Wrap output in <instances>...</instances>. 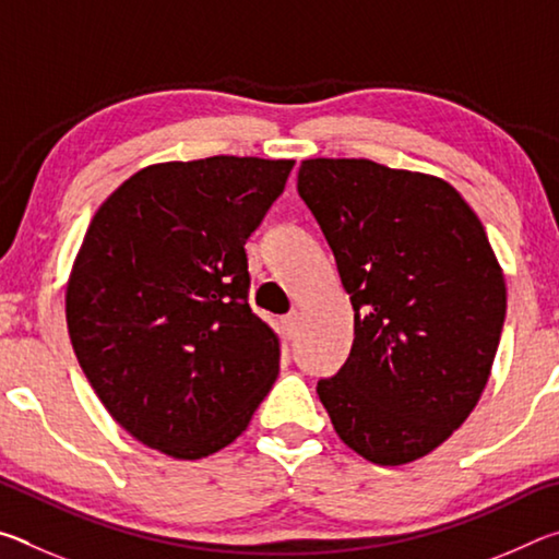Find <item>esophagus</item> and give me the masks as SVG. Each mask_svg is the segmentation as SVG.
I'll return each instance as SVG.
<instances>
[{
	"instance_id": "obj_1",
	"label": "esophagus",
	"mask_w": 559,
	"mask_h": 559,
	"mask_svg": "<svg viewBox=\"0 0 559 559\" xmlns=\"http://www.w3.org/2000/svg\"><path fill=\"white\" fill-rule=\"evenodd\" d=\"M281 325H283V330H286L288 335L296 333V325H298V313H296V310H293V313H288V316H283L281 318Z\"/></svg>"
}]
</instances>
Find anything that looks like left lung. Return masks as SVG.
<instances>
[{
  "label": "left lung",
  "instance_id": "8db88e82",
  "mask_svg": "<svg viewBox=\"0 0 559 559\" xmlns=\"http://www.w3.org/2000/svg\"><path fill=\"white\" fill-rule=\"evenodd\" d=\"M298 194L355 310L353 349L318 382L320 402L362 459L427 456L478 404L503 330L484 224L443 179L372 159H302Z\"/></svg>",
  "mask_w": 559,
  "mask_h": 559
}]
</instances>
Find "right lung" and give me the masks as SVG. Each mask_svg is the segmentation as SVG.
<instances>
[{
  "label": "right lung",
  "instance_id": "obj_1",
  "mask_svg": "<svg viewBox=\"0 0 559 559\" xmlns=\"http://www.w3.org/2000/svg\"><path fill=\"white\" fill-rule=\"evenodd\" d=\"M293 159L150 165L91 219L66 288L73 353L130 437L173 459L216 453L278 377V335L249 306L243 243Z\"/></svg>",
  "mask_w": 559,
  "mask_h": 559
}]
</instances>
